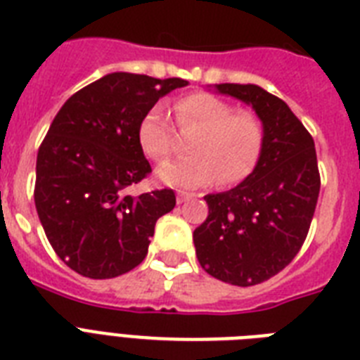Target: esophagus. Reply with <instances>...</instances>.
<instances>
[{
	"label": "esophagus",
	"mask_w": 360,
	"mask_h": 360,
	"mask_svg": "<svg viewBox=\"0 0 360 360\" xmlns=\"http://www.w3.org/2000/svg\"><path fill=\"white\" fill-rule=\"evenodd\" d=\"M192 198H194V194H188V192H183V190L177 192V203H185L186 200H192Z\"/></svg>",
	"instance_id": "1"
}]
</instances>
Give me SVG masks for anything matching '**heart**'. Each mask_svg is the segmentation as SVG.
Segmentation results:
<instances>
[{
	"label": "heart",
	"mask_w": 360,
	"mask_h": 360,
	"mask_svg": "<svg viewBox=\"0 0 360 360\" xmlns=\"http://www.w3.org/2000/svg\"><path fill=\"white\" fill-rule=\"evenodd\" d=\"M179 129H198L190 142L192 157L168 160L157 168L160 183L177 188H200L220 179L231 185L255 168L262 151V125L253 112L233 110L227 101L207 92L183 96L174 103ZM139 144L150 159L162 160L174 150V127L160 107L140 118Z\"/></svg>",
	"instance_id": "heart-1"
}]
</instances>
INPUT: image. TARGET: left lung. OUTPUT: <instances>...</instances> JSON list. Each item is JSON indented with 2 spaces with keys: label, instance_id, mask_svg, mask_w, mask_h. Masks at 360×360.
<instances>
[{
  "label": "left lung",
  "instance_id": "8db88e82",
  "mask_svg": "<svg viewBox=\"0 0 360 360\" xmlns=\"http://www.w3.org/2000/svg\"><path fill=\"white\" fill-rule=\"evenodd\" d=\"M216 92L250 105L262 124L255 168L235 188L207 194V220L194 231L201 268L224 283L253 286L297 255L311 227L318 194L314 140L290 107L257 84H214Z\"/></svg>",
  "mask_w": 360,
  "mask_h": 360
}]
</instances>
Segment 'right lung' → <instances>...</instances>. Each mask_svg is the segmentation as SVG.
Wrapping results in <instances>:
<instances>
[{
  "label": "right lung",
  "instance_id": "obj_1",
  "mask_svg": "<svg viewBox=\"0 0 360 360\" xmlns=\"http://www.w3.org/2000/svg\"><path fill=\"white\" fill-rule=\"evenodd\" d=\"M179 77L114 72L75 92L37 155L34 205L60 261L90 279L127 274L148 255L155 224L175 207L174 190L129 195L151 172L139 144L140 118Z\"/></svg>",
  "mask_w": 360,
  "mask_h": 360
}]
</instances>
